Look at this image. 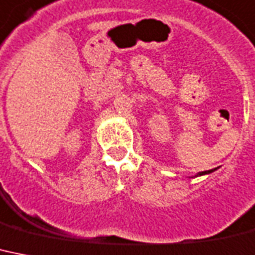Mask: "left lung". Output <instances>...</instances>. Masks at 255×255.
<instances>
[{"label": "left lung", "instance_id": "obj_1", "mask_svg": "<svg viewBox=\"0 0 255 255\" xmlns=\"http://www.w3.org/2000/svg\"><path fill=\"white\" fill-rule=\"evenodd\" d=\"M216 169H211V170H206V171H200V173H198V174L195 175V177H200V175H204V174H210V173H212V171H215Z\"/></svg>", "mask_w": 255, "mask_h": 255}]
</instances>
